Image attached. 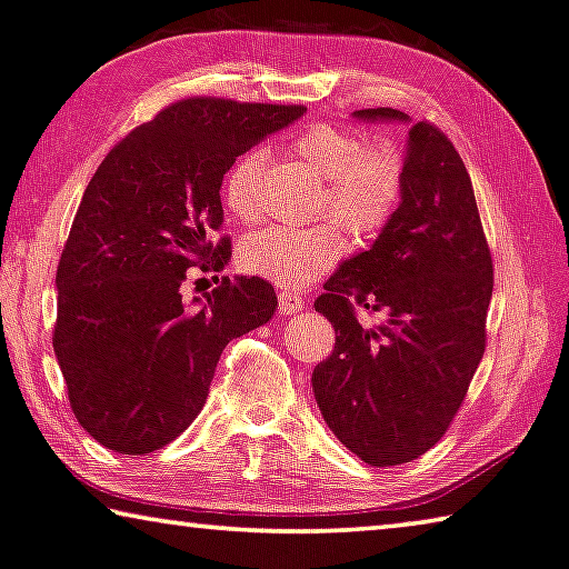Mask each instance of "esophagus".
Instances as JSON below:
<instances>
[{
    "mask_svg": "<svg viewBox=\"0 0 569 569\" xmlns=\"http://www.w3.org/2000/svg\"><path fill=\"white\" fill-rule=\"evenodd\" d=\"M278 307H281V313H286V317H291V313L301 311L303 307H307V301H303L301 296H296V293L281 291V293H278Z\"/></svg>",
    "mask_w": 569,
    "mask_h": 569,
    "instance_id": "1",
    "label": "esophagus"
}]
</instances>
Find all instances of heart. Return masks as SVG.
<instances>
[{
  "instance_id": "heart-1",
  "label": "heart",
  "mask_w": 569,
  "mask_h": 569,
  "mask_svg": "<svg viewBox=\"0 0 569 569\" xmlns=\"http://www.w3.org/2000/svg\"><path fill=\"white\" fill-rule=\"evenodd\" d=\"M291 152L325 183L321 207L355 234L372 237L391 219L401 197V158L391 146H362L337 124H309L291 140ZM260 150H248L227 171L222 197L227 209L252 222L260 214ZM347 250L345 232L335 222L313 227H268L242 240L240 266L252 276L283 288H303L325 276Z\"/></svg>"
}]
</instances>
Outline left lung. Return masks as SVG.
<instances>
[{"label": "left lung", "instance_id": "8db88e82", "mask_svg": "<svg viewBox=\"0 0 569 569\" xmlns=\"http://www.w3.org/2000/svg\"><path fill=\"white\" fill-rule=\"evenodd\" d=\"M360 122L411 124L391 107ZM313 309L332 321L335 352L313 368L321 417L372 468L417 460L460 409L486 350L493 262L460 152L437 127H409L401 201L376 242L339 266ZM383 310L362 328L353 303Z\"/></svg>", "mask_w": 569, "mask_h": 569}]
</instances>
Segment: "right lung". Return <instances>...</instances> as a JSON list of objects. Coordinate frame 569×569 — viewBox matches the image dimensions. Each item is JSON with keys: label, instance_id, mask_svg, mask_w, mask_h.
I'll use <instances>...</instances> for the list:
<instances>
[{"label": "right lung", "instance_id": "add662e5", "mask_svg": "<svg viewBox=\"0 0 569 569\" xmlns=\"http://www.w3.org/2000/svg\"><path fill=\"white\" fill-rule=\"evenodd\" d=\"M307 107L183 99L109 150L56 273L53 350L76 419L120 455L166 447L199 417L227 342L273 319V286L222 278L183 301L186 270L230 260L224 173Z\"/></svg>", "mask_w": 569, "mask_h": 569}]
</instances>
